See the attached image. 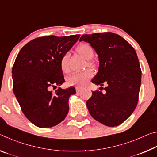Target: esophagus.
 Wrapping results in <instances>:
<instances>
[{"label":"esophagus","instance_id":"esophagus-1","mask_svg":"<svg viewBox=\"0 0 157 157\" xmlns=\"http://www.w3.org/2000/svg\"><path fill=\"white\" fill-rule=\"evenodd\" d=\"M75 89H76V92H77V93L80 92V91L82 90V89L80 88V87H79V86H77L76 88H75Z\"/></svg>","mask_w":157,"mask_h":157}]
</instances>
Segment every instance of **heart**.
<instances>
[{"label": "heart", "mask_w": 157, "mask_h": 157, "mask_svg": "<svg viewBox=\"0 0 157 157\" xmlns=\"http://www.w3.org/2000/svg\"><path fill=\"white\" fill-rule=\"evenodd\" d=\"M78 51L82 57L86 60H90L94 55V52L92 47L88 44H82L78 48ZM68 58L69 54L65 53L63 55L60 61V66L63 72L67 73L69 71L68 66ZM88 65L89 66H93V63L91 61L88 62ZM93 77V73L90 71H82L71 74L67 78V82L70 85H76V86H82L86 84L87 82Z\"/></svg>", "instance_id": "1"}]
</instances>
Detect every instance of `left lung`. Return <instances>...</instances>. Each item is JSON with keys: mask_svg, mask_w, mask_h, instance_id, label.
<instances>
[{"mask_svg": "<svg viewBox=\"0 0 157 157\" xmlns=\"http://www.w3.org/2000/svg\"><path fill=\"white\" fill-rule=\"evenodd\" d=\"M98 55L99 71L92 82L105 87V94L93 91L86 106L95 120L109 127L125 121L136 107L141 70L134 48L118 34L107 32L83 34ZM102 88V87H100Z\"/></svg>", "mask_w": 157, "mask_h": 157, "instance_id": "1", "label": "left lung"}]
</instances>
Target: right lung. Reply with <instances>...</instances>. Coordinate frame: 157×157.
Returning <instances> with one entry per match:
<instances>
[{
	"label": "right lung",
	"instance_id": "obj_1",
	"mask_svg": "<svg viewBox=\"0 0 157 157\" xmlns=\"http://www.w3.org/2000/svg\"><path fill=\"white\" fill-rule=\"evenodd\" d=\"M80 35L37 37L21 49L12 67L13 92L25 116L36 127L50 128L64 120L73 87L55 92L65 82L60 61Z\"/></svg>",
	"mask_w": 157,
	"mask_h": 157
}]
</instances>
